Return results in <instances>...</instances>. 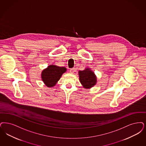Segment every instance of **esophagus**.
Instances as JSON below:
<instances>
[{"label":"esophagus","mask_w":146,"mask_h":146,"mask_svg":"<svg viewBox=\"0 0 146 146\" xmlns=\"http://www.w3.org/2000/svg\"><path fill=\"white\" fill-rule=\"evenodd\" d=\"M70 73H73L74 72H75V68H71L70 70Z\"/></svg>","instance_id":"obj_1"}]
</instances>
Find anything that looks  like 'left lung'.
<instances>
[{
    "label": "left lung",
    "mask_w": 146,
    "mask_h": 146,
    "mask_svg": "<svg viewBox=\"0 0 146 146\" xmlns=\"http://www.w3.org/2000/svg\"><path fill=\"white\" fill-rule=\"evenodd\" d=\"M78 75L82 87L86 89L91 88L97 84V76L90 68H86L84 70H79Z\"/></svg>",
    "instance_id": "8db88e82"
}]
</instances>
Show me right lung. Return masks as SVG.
<instances>
[{"mask_svg":"<svg viewBox=\"0 0 146 146\" xmlns=\"http://www.w3.org/2000/svg\"><path fill=\"white\" fill-rule=\"evenodd\" d=\"M66 70L67 68L64 67L50 64L42 71L41 79L48 88H52L56 85Z\"/></svg>","mask_w":146,"mask_h":146,"instance_id":"obj_1","label":"right lung"}]
</instances>
